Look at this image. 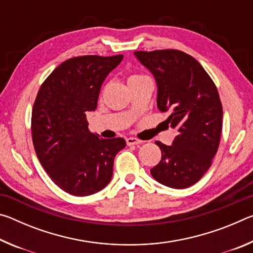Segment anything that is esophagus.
I'll use <instances>...</instances> for the list:
<instances>
[{"label":"esophagus","mask_w":253,"mask_h":253,"mask_svg":"<svg viewBox=\"0 0 253 253\" xmlns=\"http://www.w3.org/2000/svg\"><path fill=\"white\" fill-rule=\"evenodd\" d=\"M126 143L128 146H131V145H139L142 144V140L135 138V137H129V138L126 139Z\"/></svg>","instance_id":"obj_1"}]
</instances>
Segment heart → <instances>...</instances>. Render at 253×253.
<instances>
[{"label":"heart","instance_id":"heart-1","mask_svg":"<svg viewBox=\"0 0 253 253\" xmlns=\"http://www.w3.org/2000/svg\"><path fill=\"white\" fill-rule=\"evenodd\" d=\"M143 76H138V75H132V76H130L129 78H128V83H129V81H131V80H135V79H139V78H142Z\"/></svg>","mask_w":253,"mask_h":253}]
</instances>
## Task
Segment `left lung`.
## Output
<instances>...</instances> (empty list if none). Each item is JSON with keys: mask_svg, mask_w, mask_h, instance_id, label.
I'll list each match as a JSON object with an SVG mask.
<instances>
[{"mask_svg": "<svg viewBox=\"0 0 253 253\" xmlns=\"http://www.w3.org/2000/svg\"><path fill=\"white\" fill-rule=\"evenodd\" d=\"M135 55L155 77L158 109L169 111L166 122L177 131L170 146L156 142L162 157L152 176L169 187H190L207 173L219 148L223 116L219 92L199 61L183 51Z\"/></svg>", "mask_w": 253, "mask_h": 253, "instance_id": "8db88e82", "label": "left lung"}]
</instances>
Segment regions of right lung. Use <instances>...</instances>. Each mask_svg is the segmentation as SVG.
Here are the masks:
<instances>
[{"label": "right lung", "instance_id": "add662e5", "mask_svg": "<svg viewBox=\"0 0 253 253\" xmlns=\"http://www.w3.org/2000/svg\"><path fill=\"white\" fill-rule=\"evenodd\" d=\"M123 54L68 59L41 84L32 108L36 154L54 184L67 193L87 196L110 182L124 138L105 139L88 128L87 111L97 108L101 84Z\"/></svg>", "mask_w": 253, "mask_h": 253}]
</instances>
